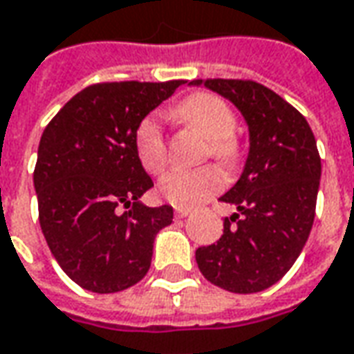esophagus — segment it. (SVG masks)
Segmentation results:
<instances>
[{"label":"esophagus","mask_w":354,"mask_h":354,"mask_svg":"<svg viewBox=\"0 0 354 354\" xmlns=\"http://www.w3.org/2000/svg\"><path fill=\"white\" fill-rule=\"evenodd\" d=\"M187 215H189V211H187V209L178 207L176 211H174V217L176 218H184V217H187Z\"/></svg>","instance_id":"1"}]
</instances>
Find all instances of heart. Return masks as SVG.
<instances>
[{"instance_id": "b5f03b06", "label": "heart", "mask_w": 354, "mask_h": 354, "mask_svg": "<svg viewBox=\"0 0 354 354\" xmlns=\"http://www.w3.org/2000/svg\"><path fill=\"white\" fill-rule=\"evenodd\" d=\"M172 116L205 139V157L215 158L225 167L236 162L240 157V143L234 136L236 118L232 108L221 96L213 93L189 95L174 106ZM136 153L141 167L153 176L167 168V141L155 118H145L137 127ZM223 184V174L215 167L170 170L160 180L158 192L172 205L189 209L215 196L221 192Z\"/></svg>"}]
</instances>
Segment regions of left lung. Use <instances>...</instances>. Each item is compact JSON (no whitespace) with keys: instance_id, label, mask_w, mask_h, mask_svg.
Listing matches in <instances>:
<instances>
[{"instance_id":"1","label":"left lung","mask_w":354,"mask_h":354,"mask_svg":"<svg viewBox=\"0 0 354 354\" xmlns=\"http://www.w3.org/2000/svg\"><path fill=\"white\" fill-rule=\"evenodd\" d=\"M228 98L250 129L244 172L221 197L238 209L215 244L196 250L203 277L250 295L292 268L316 215L322 160L306 118L268 86L248 79H196Z\"/></svg>"}]
</instances>
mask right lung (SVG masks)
I'll list each match as a JSON object with an SVG mask.
<instances>
[{"instance_id": "add662e5", "label": "right lung", "mask_w": 354, "mask_h": 354, "mask_svg": "<svg viewBox=\"0 0 354 354\" xmlns=\"http://www.w3.org/2000/svg\"><path fill=\"white\" fill-rule=\"evenodd\" d=\"M180 85L96 83L46 126L35 167L38 221L59 268L79 287L118 292L151 268L155 236L174 211L139 201L153 180L137 158L136 131Z\"/></svg>"}]
</instances>
